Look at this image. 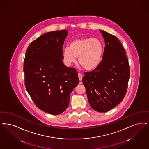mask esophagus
I'll list each match as a JSON object with an SVG mask.
<instances>
[{
	"mask_svg": "<svg viewBox=\"0 0 149 149\" xmlns=\"http://www.w3.org/2000/svg\"><path fill=\"white\" fill-rule=\"evenodd\" d=\"M83 75L81 74V73H78V77H79V80L81 81V80H82V79H83Z\"/></svg>",
	"mask_w": 149,
	"mask_h": 149,
	"instance_id": "obj_1",
	"label": "esophagus"
}]
</instances>
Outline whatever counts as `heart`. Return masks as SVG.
Wrapping results in <instances>:
<instances>
[{"label":"heart","instance_id":"heart-1","mask_svg":"<svg viewBox=\"0 0 149 149\" xmlns=\"http://www.w3.org/2000/svg\"><path fill=\"white\" fill-rule=\"evenodd\" d=\"M103 46L95 38L74 40L63 51V58L67 66L72 65L78 57L79 63L86 70H92L100 65L102 60Z\"/></svg>","mask_w":149,"mask_h":149}]
</instances>
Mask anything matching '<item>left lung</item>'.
Segmentation results:
<instances>
[{"mask_svg": "<svg viewBox=\"0 0 149 149\" xmlns=\"http://www.w3.org/2000/svg\"><path fill=\"white\" fill-rule=\"evenodd\" d=\"M105 47L102 61L91 72H84L83 83L91 107L107 112L123 100L130 77L128 59L117 37L100 30Z\"/></svg>", "mask_w": 149, "mask_h": 149, "instance_id": "left-lung-1", "label": "left lung"}]
</instances>
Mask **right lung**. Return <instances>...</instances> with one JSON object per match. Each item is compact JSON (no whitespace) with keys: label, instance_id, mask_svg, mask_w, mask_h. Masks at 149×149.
<instances>
[{"label":"right lung","instance_id":"right-lung-1","mask_svg":"<svg viewBox=\"0 0 149 149\" xmlns=\"http://www.w3.org/2000/svg\"><path fill=\"white\" fill-rule=\"evenodd\" d=\"M67 30L48 32L31 42L24 62L25 85L42 111L59 115L68 107L70 95L79 82L75 68L63 61Z\"/></svg>","mask_w":149,"mask_h":149}]
</instances>
